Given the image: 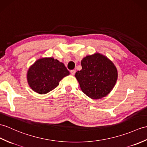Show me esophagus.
Returning a JSON list of instances; mask_svg holds the SVG:
<instances>
[{"label": "esophagus", "instance_id": "obj_1", "mask_svg": "<svg viewBox=\"0 0 147 147\" xmlns=\"http://www.w3.org/2000/svg\"><path fill=\"white\" fill-rule=\"evenodd\" d=\"M70 73H71V74H72V75H74L75 73H76V71H75V70H71L70 71Z\"/></svg>", "mask_w": 147, "mask_h": 147}]
</instances>
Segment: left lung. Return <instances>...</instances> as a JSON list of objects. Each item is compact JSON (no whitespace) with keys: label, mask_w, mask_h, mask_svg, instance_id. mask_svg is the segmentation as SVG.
<instances>
[{"label":"left lung","mask_w":147,"mask_h":147,"mask_svg":"<svg viewBox=\"0 0 147 147\" xmlns=\"http://www.w3.org/2000/svg\"><path fill=\"white\" fill-rule=\"evenodd\" d=\"M82 69L75 77L83 93L91 99H100L110 93L118 78L114 64L100 53L87 56L82 59Z\"/></svg>","instance_id":"8db88e82"}]
</instances>
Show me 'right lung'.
<instances>
[{
    "mask_svg": "<svg viewBox=\"0 0 147 147\" xmlns=\"http://www.w3.org/2000/svg\"><path fill=\"white\" fill-rule=\"evenodd\" d=\"M69 74L63 63L53 57H44L37 60L29 67L27 78L33 91L44 94L56 88L59 82Z\"/></svg>",
    "mask_w": 147,
    "mask_h": 147,
    "instance_id": "right-lung-1",
    "label": "right lung"
}]
</instances>
